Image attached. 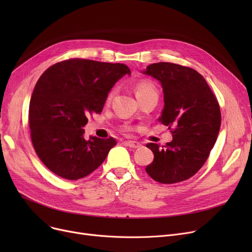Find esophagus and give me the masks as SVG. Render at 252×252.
<instances>
[{"mask_svg":"<svg viewBox=\"0 0 252 252\" xmlns=\"http://www.w3.org/2000/svg\"><path fill=\"white\" fill-rule=\"evenodd\" d=\"M124 144H126V146H128L130 148H139V147H141V144L139 142H136V141H125Z\"/></svg>","mask_w":252,"mask_h":252,"instance_id":"1","label":"esophagus"}]
</instances>
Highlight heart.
Listing matches in <instances>:
<instances>
[{"instance_id": "heart-1", "label": "heart", "mask_w": 252, "mask_h": 252, "mask_svg": "<svg viewBox=\"0 0 252 252\" xmlns=\"http://www.w3.org/2000/svg\"><path fill=\"white\" fill-rule=\"evenodd\" d=\"M113 93H114L113 90L109 92V94L107 95V101H109L112 98ZM135 93H136L137 98L140 101L141 99L147 97L148 95L153 94V93H156V89H155L154 85L149 81H140L135 85ZM128 129H129V127L127 126H125L122 128L123 131H126Z\"/></svg>"}]
</instances>
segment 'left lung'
Wrapping results in <instances>:
<instances>
[{"label":"left lung","mask_w":252,"mask_h":252,"mask_svg":"<svg viewBox=\"0 0 252 252\" xmlns=\"http://www.w3.org/2000/svg\"><path fill=\"white\" fill-rule=\"evenodd\" d=\"M143 73L161 84L164 107L159 122L173 134L166 146L146 145L154 154L147 174L161 184L188 180L205 163L218 139L219 102L204 77L193 68L159 62L148 65Z\"/></svg>","instance_id":"1"}]
</instances>
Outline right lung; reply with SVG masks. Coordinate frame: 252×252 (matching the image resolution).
I'll return each mask as SVG.
<instances>
[{"label": "right lung", "mask_w": 252, "mask_h": 252, "mask_svg": "<svg viewBox=\"0 0 252 252\" xmlns=\"http://www.w3.org/2000/svg\"><path fill=\"white\" fill-rule=\"evenodd\" d=\"M130 70L123 63L73 58L38 78L30 103L35 153L55 175L78 180L97 169L116 145L114 138H84L88 116L101 113L109 91Z\"/></svg>", "instance_id": "1"}]
</instances>
